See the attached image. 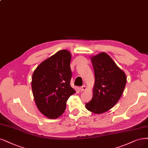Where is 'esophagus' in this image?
<instances>
[{
  "label": "esophagus",
  "instance_id": "obj_1",
  "mask_svg": "<svg viewBox=\"0 0 148 148\" xmlns=\"http://www.w3.org/2000/svg\"><path fill=\"white\" fill-rule=\"evenodd\" d=\"M86 90V86H81V87L80 88V90H81V92L85 91Z\"/></svg>",
  "mask_w": 148,
  "mask_h": 148
}]
</instances>
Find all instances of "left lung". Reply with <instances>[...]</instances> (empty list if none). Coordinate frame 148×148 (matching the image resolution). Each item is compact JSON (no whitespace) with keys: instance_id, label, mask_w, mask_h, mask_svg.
<instances>
[{"instance_id":"left-lung-1","label":"left lung","mask_w":148,"mask_h":148,"mask_svg":"<svg viewBox=\"0 0 148 148\" xmlns=\"http://www.w3.org/2000/svg\"><path fill=\"white\" fill-rule=\"evenodd\" d=\"M93 65L95 83L92 99L86 103V109L95 114L103 113L117 103L123 93L126 75L106 53L90 58Z\"/></svg>"}]
</instances>
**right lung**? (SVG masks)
Wrapping results in <instances>:
<instances>
[{"mask_svg":"<svg viewBox=\"0 0 148 148\" xmlns=\"http://www.w3.org/2000/svg\"><path fill=\"white\" fill-rule=\"evenodd\" d=\"M71 58L69 51H59L40 63L32 74L31 86L35 104L49 119L62 115L68 99L76 92L70 86Z\"/></svg>","mask_w":148,"mask_h":148,"instance_id":"1","label":"right lung"}]
</instances>
